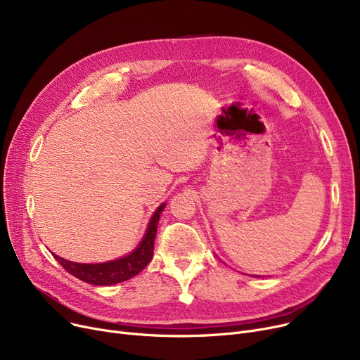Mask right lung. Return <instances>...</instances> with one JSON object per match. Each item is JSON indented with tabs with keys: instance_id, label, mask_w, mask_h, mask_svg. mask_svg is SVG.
<instances>
[{
	"instance_id": "obj_1",
	"label": "right lung",
	"mask_w": 360,
	"mask_h": 360,
	"mask_svg": "<svg viewBox=\"0 0 360 360\" xmlns=\"http://www.w3.org/2000/svg\"><path fill=\"white\" fill-rule=\"evenodd\" d=\"M165 207H166L165 202H162L158 207V210L153 213V216H151L148 221L147 231L143 239L140 240V243L137 245V248L122 258L112 259L108 262H99V264H82V262L68 261L65 258L58 257L56 254H52V255L70 274L80 278L84 283H90V285L110 286V285H117V283L125 281L131 277L137 276L151 261L153 250H155V238L158 232V224Z\"/></svg>"
}]
</instances>
